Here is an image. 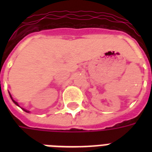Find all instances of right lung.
Segmentation results:
<instances>
[{"label":"right lung","instance_id":"obj_1","mask_svg":"<svg viewBox=\"0 0 152 152\" xmlns=\"http://www.w3.org/2000/svg\"><path fill=\"white\" fill-rule=\"evenodd\" d=\"M9 95H10V94H9ZM10 97H11V99H12V101H13V102H14V103H15V105H17V106H19V105H18L17 102H15V100H13V99H12V96H11V95H10ZM23 110H24L25 112H27V113H29V111H28V110H24V109H23Z\"/></svg>","mask_w":152,"mask_h":152}]
</instances>
